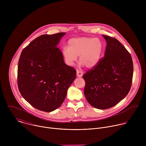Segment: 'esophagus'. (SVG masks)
<instances>
[{
    "label": "esophagus",
    "instance_id": "obj_1",
    "mask_svg": "<svg viewBox=\"0 0 146 146\" xmlns=\"http://www.w3.org/2000/svg\"><path fill=\"white\" fill-rule=\"evenodd\" d=\"M76 72H77V76L78 77H81L82 76L83 73H82L81 71H80V70H76Z\"/></svg>",
    "mask_w": 146,
    "mask_h": 146
}]
</instances>
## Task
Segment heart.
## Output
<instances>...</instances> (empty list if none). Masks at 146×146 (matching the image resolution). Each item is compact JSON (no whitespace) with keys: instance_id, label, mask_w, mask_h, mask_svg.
<instances>
[{"instance_id":"heart-1","label":"heart","mask_w":146,"mask_h":146,"mask_svg":"<svg viewBox=\"0 0 146 146\" xmlns=\"http://www.w3.org/2000/svg\"><path fill=\"white\" fill-rule=\"evenodd\" d=\"M103 48V41L99 38H73L69 40L68 47L63 48L62 54L69 65H73L79 56L80 65L92 69L99 62Z\"/></svg>"}]
</instances>
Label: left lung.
I'll use <instances>...</instances> for the list:
<instances>
[{
  "instance_id": "left-lung-1",
  "label": "left lung",
  "mask_w": 146,
  "mask_h": 146,
  "mask_svg": "<svg viewBox=\"0 0 146 146\" xmlns=\"http://www.w3.org/2000/svg\"><path fill=\"white\" fill-rule=\"evenodd\" d=\"M106 41L104 58L82 76L84 95L90 105L98 109L115 106L130 91L133 73L132 57L115 38L102 35Z\"/></svg>"
}]
</instances>
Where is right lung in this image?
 <instances>
[{"instance_id": "obj_1", "label": "right lung", "mask_w": 146, "mask_h": 146, "mask_svg": "<svg viewBox=\"0 0 146 146\" xmlns=\"http://www.w3.org/2000/svg\"><path fill=\"white\" fill-rule=\"evenodd\" d=\"M66 33L41 35L23 50L18 65V86L35 108L46 112L58 109L76 77L57 47Z\"/></svg>"}]
</instances>
